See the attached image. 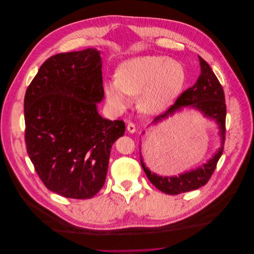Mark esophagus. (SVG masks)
I'll return each mask as SVG.
<instances>
[{
	"label": "esophagus",
	"instance_id": "34e87169",
	"mask_svg": "<svg viewBox=\"0 0 254 254\" xmlns=\"http://www.w3.org/2000/svg\"><path fill=\"white\" fill-rule=\"evenodd\" d=\"M127 130H128V132H130V133L136 132V126H135V124L132 123V122H129L128 125H127Z\"/></svg>",
	"mask_w": 254,
	"mask_h": 254
}]
</instances>
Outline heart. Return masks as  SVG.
Masks as SVG:
<instances>
[{"label": "heart", "mask_w": 254, "mask_h": 254, "mask_svg": "<svg viewBox=\"0 0 254 254\" xmlns=\"http://www.w3.org/2000/svg\"><path fill=\"white\" fill-rule=\"evenodd\" d=\"M186 82L181 64L163 56H143L122 63L116 79L105 83L109 106L121 111L131 104L130 96L139 95V107L154 114L170 107L178 98Z\"/></svg>", "instance_id": "1"}]
</instances>
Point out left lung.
I'll return each mask as SVG.
<instances>
[{
	"instance_id": "obj_1",
	"label": "left lung",
	"mask_w": 254,
	"mask_h": 254,
	"mask_svg": "<svg viewBox=\"0 0 254 254\" xmlns=\"http://www.w3.org/2000/svg\"><path fill=\"white\" fill-rule=\"evenodd\" d=\"M198 59L200 63V75L195 84L183 92L177 98L175 104L163 114L157 116L153 122H158L183 107L190 106L193 109H198L204 116L214 119L217 122L222 136V142L224 143L226 131L225 94L216 75L212 71L209 64L202 58L198 57ZM222 152L223 145L207 163L194 170L181 174L178 177H162L151 173L150 170L145 167L141 152L140 158L146 177L155 188L167 194H179L197 190L209 181L217 166L218 160L221 157Z\"/></svg>"
}]
</instances>
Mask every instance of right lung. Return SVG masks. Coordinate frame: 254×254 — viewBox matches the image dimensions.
Here are the masks:
<instances>
[{
  "instance_id": "add662e5",
  "label": "right lung",
  "mask_w": 254,
  "mask_h": 254,
  "mask_svg": "<svg viewBox=\"0 0 254 254\" xmlns=\"http://www.w3.org/2000/svg\"><path fill=\"white\" fill-rule=\"evenodd\" d=\"M105 96L96 49L49 58L24 98L25 144L39 178L64 197H93L105 185L110 149L125 132L122 120L97 110Z\"/></svg>"
}]
</instances>
